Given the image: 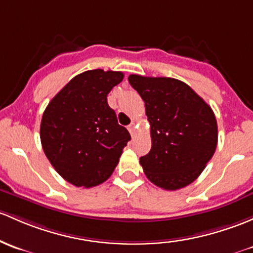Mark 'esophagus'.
I'll use <instances>...</instances> for the list:
<instances>
[{
	"label": "esophagus",
	"instance_id": "obj_1",
	"mask_svg": "<svg viewBox=\"0 0 253 253\" xmlns=\"http://www.w3.org/2000/svg\"><path fill=\"white\" fill-rule=\"evenodd\" d=\"M127 129H128V132H129V133H131L132 137H133L134 132H135V125H134V122H132V124L129 125L128 127H127Z\"/></svg>",
	"mask_w": 253,
	"mask_h": 253
}]
</instances>
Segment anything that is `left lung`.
<instances>
[{
    "instance_id": "8db88e82",
    "label": "left lung",
    "mask_w": 253,
    "mask_h": 253,
    "mask_svg": "<svg viewBox=\"0 0 253 253\" xmlns=\"http://www.w3.org/2000/svg\"><path fill=\"white\" fill-rule=\"evenodd\" d=\"M145 103L151 149L139 159L151 183L177 190L193 183L216 151L218 128L211 106L187 84L171 78L129 75Z\"/></svg>"
}]
</instances>
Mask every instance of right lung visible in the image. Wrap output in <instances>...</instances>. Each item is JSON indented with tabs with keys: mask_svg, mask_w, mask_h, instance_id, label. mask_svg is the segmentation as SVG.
I'll return each mask as SVG.
<instances>
[{
	"mask_svg": "<svg viewBox=\"0 0 253 253\" xmlns=\"http://www.w3.org/2000/svg\"><path fill=\"white\" fill-rule=\"evenodd\" d=\"M122 80L121 71H84L55 94L42 115L44 154L55 171L76 187L105 182L131 139L106 99Z\"/></svg>",
	"mask_w": 253,
	"mask_h": 253,
	"instance_id": "add662e5",
	"label": "right lung"
}]
</instances>
